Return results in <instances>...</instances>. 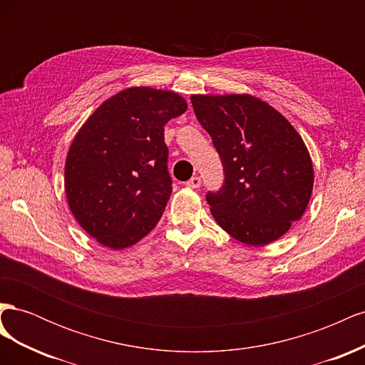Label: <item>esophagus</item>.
<instances>
[{
    "instance_id": "34e87169",
    "label": "esophagus",
    "mask_w": 365,
    "mask_h": 365,
    "mask_svg": "<svg viewBox=\"0 0 365 365\" xmlns=\"http://www.w3.org/2000/svg\"><path fill=\"white\" fill-rule=\"evenodd\" d=\"M201 178H200V176H193V178H190L189 181H187L185 182V185L187 187H190V189H200V187H201Z\"/></svg>"
}]
</instances>
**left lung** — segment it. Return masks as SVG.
Returning a JSON list of instances; mask_svg holds the SVG:
<instances>
[{
	"mask_svg": "<svg viewBox=\"0 0 365 365\" xmlns=\"http://www.w3.org/2000/svg\"><path fill=\"white\" fill-rule=\"evenodd\" d=\"M212 137L224 184L205 195L216 222L247 245H267L300 219L314 169L302 137L279 111L248 94L192 96Z\"/></svg>",
	"mask_w": 365,
	"mask_h": 365,
	"instance_id": "obj_1",
	"label": "left lung"
}]
</instances>
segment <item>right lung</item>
<instances>
[{
  "mask_svg": "<svg viewBox=\"0 0 365 365\" xmlns=\"http://www.w3.org/2000/svg\"><path fill=\"white\" fill-rule=\"evenodd\" d=\"M185 109L176 93L128 88L77 132L65 163V193L77 222L98 244L123 250L158 224L172 193L164 126Z\"/></svg>",
  "mask_w": 365,
  "mask_h": 365,
  "instance_id": "1",
  "label": "right lung"
}]
</instances>
